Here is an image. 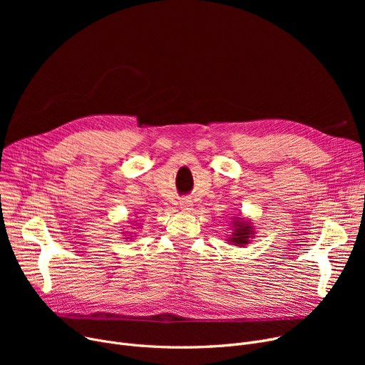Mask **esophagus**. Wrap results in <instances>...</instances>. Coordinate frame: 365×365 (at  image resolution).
Here are the masks:
<instances>
[{"mask_svg": "<svg viewBox=\"0 0 365 365\" xmlns=\"http://www.w3.org/2000/svg\"><path fill=\"white\" fill-rule=\"evenodd\" d=\"M180 207H182L183 210H190V208H192V201H190L189 198H183V200L180 201Z\"/></svg>", "mask_w": 365, "mask_h": 365, "instance_id": "esophagus-1", "label": "esophagus"}]
</instances>
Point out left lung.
I'll list each match as a JSON object with an SVG mask.
<instances>
[{"label":"left lung","instance_id":"obj_1","mask_svg":"<svg viewBox=\"0 0 365 365\" xmlns=\"http://www.w3.org/2000/svg\"><path fill=\"white\" fill-rule=\"evenodd\" d=\"M234 235L231 238V241L237 245H244L247 244L248 238H250V235H253V231H252V226L245 223V222H235L234 225Z\"/></svg>","mask_w":365,"mask_h":365}]
</instances>
